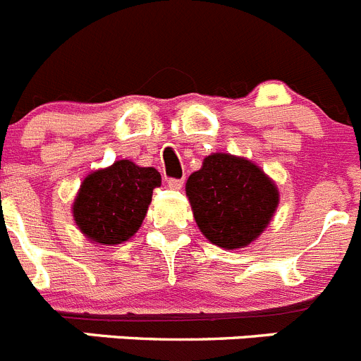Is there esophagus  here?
I'll return each instance as SVG.
<instances>
[{
    "mask_svg": "<svg viewBox=\"0 0 361 361\" xmlns=\"http://www.w3.org/2000/svg\"><path fill=\"white\" fill-rule=\"evenodd\" d=\"M167 183H169V188H173V190H180L183 187V180H174V178L167 181Z\"/></svg>",
    "mask_w": 361,
    "mask_h": 361,
    "instance_id": "1",
    "label": "esophagus"
}]
</instances>
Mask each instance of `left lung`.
Here are the masks:
<instances>
[{
    "label": "left lung",
    "instance_id": "left-lung-1",
    "mask_svg": "<svg viewBox=\"0 0 361 361\" xmlns=\"http://www.w3.org/2000/svg\"><path fill=\"white\" fill-rule=\"evenodd\" d=\"M185 192L201 233L226 251L258 240L279 204L278 187L260 165L230 153L208 154Z\"/></svg>",
    "mask_w": 361,
    "mask_h": 361
}]
</instances>
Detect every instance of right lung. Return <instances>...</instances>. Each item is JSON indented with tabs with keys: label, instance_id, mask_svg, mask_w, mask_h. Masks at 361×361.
Returning <instances> with one entry per match:
<instances>
[{
	"label": "right lung",
	"instance_id": "obj_1",
	"mask_svg": "<svg viewBox=\"0 0 361 361\" xmlns=\"http://www.w3.org/2000/svg\"><path fill=\"white\" fill-rule=\"evenodd\" d=\"M160 185L154 167H140L131 160L92 171L74 197V222L92 244H123L142 226L153 190Z\"/></svg>",
	"mask_w": 361,
	"mask_h": 361
}]
</instances>
